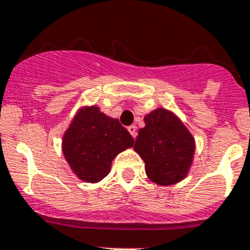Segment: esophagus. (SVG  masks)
Wrapping results in <instances>:
<instances>
[{
    "label": "esophagus",
    "instance_id": "34e87169",
    "mask_svg": "<svg viewBox=\"0 0 250 250\" xmlns=\"http://www.w3.org/2000/svg\"><path fill=\"white\" fill-rule=\"evenodd\" d=\"M128 132L132 134V137L136 138V136H137V129H136V125H129V127H128Z\"/></svg>",
    "mask_w": 250,
    "mask_h": 250
}]
</instances>
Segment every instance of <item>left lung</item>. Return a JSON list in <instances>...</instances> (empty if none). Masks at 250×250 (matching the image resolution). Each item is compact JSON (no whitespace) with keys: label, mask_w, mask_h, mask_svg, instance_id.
<instances>
[{"label":"left lung","mask_w":250,"mask_h":250,"mask_svg":"<svg viewBox=\"0 0 250 250\" xmlns=\"http://www.w3.org/2000/svg\"><path fill=\"white\" fill-rule=\"evenodd\" d=\"M143 121L133 148L145 162L147 177L160 186L179 184L194 162V136L176 113L166 108L152 110Z\"/></svg>","instance_id":"obj_1"}]
</instances>
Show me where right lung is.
Segmentation results:
<instances>
[{
	"label": "right lung",
	"mask_w": 250,
	"mask_h": 250,
	"mask_svg": "<svg viewBox=\"0 0 250 250\" xmlns=\"http://www.w3.org/2000/svg\"><path fill=\"white\" fill-rule=\"evenodd\" d=\"M134 140L117 118L97 105H82L62 134L65 161L79 180L97 184L107 176L112 161Z\"/></svg>",
	"instance_id": "1"
}]
</instances>
